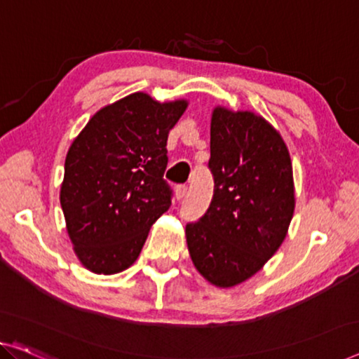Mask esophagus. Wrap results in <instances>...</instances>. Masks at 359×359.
Masks as SVG:
<instances>
[{"label":"esophagus","mask_w":359,"mask_h":359,"mask_svg":"<svg viewBox=\"0 0 359 359\" xmlns=\"http://www.w3.org/2000/svg\"><path fill=\"white\" fill-rule=\"evenodd\" d=\"M187 195V185H177L175 187V198L177 200H182Z\"/></svg>","instance_id":"obj_1"}]
</instances>
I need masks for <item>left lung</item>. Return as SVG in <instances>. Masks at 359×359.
I'll use <instances>...</instances> for the list:
<instances>
[{
	"mask_svg": "<svg viewBox=\"0 0 359 359\" xmlns=\"http://www.w3.org/2000/svg\"><path fill=\"white\" fill-rule=\"evenodd\" d=\"M208 168L212 200L187 224V245L208 282L233 287L256 274L285 238L295 210L290 154L264 117L217 106Z\"/></svg>",
	"mask_w": 359,
	"mask_h": 359,
	"instance_id": "1",
	"label": "left lung"
}]
</instances>
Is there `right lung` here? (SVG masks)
Segmentation results:
<instances>
[{
  "mask_svg": "<svg viewBox=\"0 0 359 359\" xmlns=\"http://www.w3.org/2000/svg\"><path fill=\"white\" fill-rule=\"evenodd\" d=\"M187 104L132 93L96 112L72 142L60 198L74 251L88 271H126L169 210L165 145Z\"/></svg>",
  "mask_w": 359,
  "mask_h": 359,
  "instance_id": "right-lung-1",
  "label": "right lung"
}]
</instances>
